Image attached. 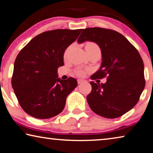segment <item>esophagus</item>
<instances>
[{
	"mask_svg": "<svg viewBox=\"0 0 153 153\" xmlns=\"http://www.w3.org/2000/svg\"><path fill=\"white\" fill-rule=\"evenodd\" d=\"M83 82H87V81H86V80L83 79H77V83H78L79 84H82V83H83Z\"/></svg>",
	"mask_w": 153,
	"mask_h": 153,
	"instance_id": "1",
	"label": "esophagus"
}]
</instances>
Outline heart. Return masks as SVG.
I'll return each instance as SVG.
<instances>
[{
  "label": "heart",
  "instance_id": "1",
  "mask_svg": "<svg viewBox=\"0 0 153 153\" xmlns=\"http://www.w3.org/2000/svg\"><path fill=\"white\" fill-rule=\"evenodd\" d=\"M72 47H73V45L69 46V47L67 48L65 51L64 52V55L63 56H64V58L65 59H67V57H68L69 52H70V51L71 50ZM86 48H88V49H90V50H91V51H100L99 46H98L97 45V44H95V43H92V42L88 43L86 45ZM86 71H87L86 70V69L80 68V67L75 69V73H76V74L77 75V76H80V77L84 76L85 75H86Z\"/></svg>",
  "mask_w": 153,
  "mask_h": 153
}]
</instances>
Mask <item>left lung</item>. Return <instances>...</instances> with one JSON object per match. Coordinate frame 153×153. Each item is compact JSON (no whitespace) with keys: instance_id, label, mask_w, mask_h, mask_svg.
Segmentation results:
<instances>
[{"instance_id":"8db88e82","label":"left lung","mask_w":153,"mask_h":153,"mask_svg":"<svg viewBox=\"0 0 153 153\" xmlns=\"http://www.w3.org/2000/svg\"><path fill=\"white\" fill-rule=\"evenodd\" d=\"M85 41L97 43L102 53L101 65L91 79L107 77L105 84L90 82L92 91L86 97L88 103L103 117H121L137 104L144 88L143 61L137 49L116 31L86 28L77 42Z\"/></svg>"}]
</instances>
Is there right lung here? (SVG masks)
<instances>
[{
    "label": "right lung",
    "instance_id": "1",
    "mask_svg": "<svg viewBox=\"0 0 153 153\" xmlns=\"http://www.w3.org/2000/svg\"><path fill=\"white\" fill-rule=\"evenodd\" d=\"M80 30L59 29L36 36L22 49L14 63L12 87L25 113L37 119H48L62 112L66 98L77 86L73 77L61 79L66 48L76 41Z\"/></svg>",
    "mask_w": 153,
    "mask_h": 153
}]
</instances>
